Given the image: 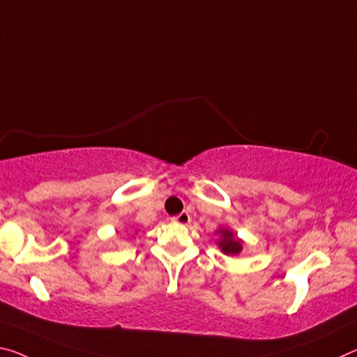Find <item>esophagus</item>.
<instances>
[{
    "label": "esophagus",
    "mask_w": 357,
    "mask_h": 357,
    "mask_svg": "<svg viewBox=\"0 0 357 357\" xmlns=\"http://www.w3.org/2000/svg\"><path fill=\"white\" fill-rule=\"evenodd\" d=\"M173 220H174V222H176V224L188 225V224L190 222V216H189V213L183 211L181 214H178V216H174V218H173Z\"/></svg>",
    "instance_id": "obj_1"
}]
</instances>
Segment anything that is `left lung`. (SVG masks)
Listing matches in <instances>:
<instances>
[{
  "mask_svg": "<svg viewBox=\"0 0 357 357\" xmlns=\"http://www.w3.org/2000/svg\"><path fill=\"white\" fill-rule=\"evenodd\" d=\"M220 234H222V241H219V246L222 248V251L225 254H230V256L240 254V251L243 250L241 241L236 240L235 235L229 230H220Z\"/></svg>",
  "mask_w": 357,
  "mask_h": 357,
  "instance_id": "8db88e82",
  "label": "left lung"
}]
</instances>
